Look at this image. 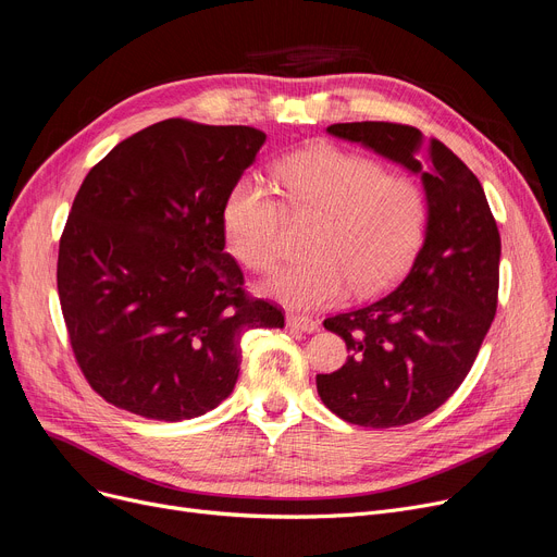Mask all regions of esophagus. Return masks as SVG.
Here are the masks:
<instances>
[{"mask_svg":"<svg viewBox=\"0 0 557 557\" xmlns=\"http://www.w3.org/2000/svg\"><path fill=\"white\" fill-rule=\"evenodd\" d=\"M286 325L292 330H298V332H317L319 330V319H311V317H300V313H288L286 317Z\"/></svg>","mask_w":557,"mask_h":557,"instance_id":"1","label":"esophagus"}]
</instances>
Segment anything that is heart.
<instances>
[{
	"label": "heart",
	"instance_id": "heart-1",
	"mask_svg": "<svg viewBox=\"0 0 557 557\" xmlns=\"http://www.w3.org/2000/svg\"><path fill=\"white\" fill-rule=\"evenodd\" d=\"M282 195L296 219H321L311 234L313 257L288 263L269 294L288 307L334 305L346 294L371 296L389 286L417 255L428 196L409 173L384 171L367 154L313 145L277 165ZM280 190L257 173L227 196L223 223L232 252L252 271L269 273L288 248V210Z\"/></svg>",
	"mask_w": 557,
	"mask_h": 557
}]
</instances>
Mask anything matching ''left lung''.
<instances>
[{"label":"left lung","instance_id":"obj_1","mask_svg":"<svg viewBox=\"0 0 557 557\" xmlns=\"http://www.w3.org/2000/svg\"><path fill=\"white\" fill-rule=\"evenodd\" d=\"M332 136L361 143L421 175L423 246L398 288L323 321L346 342V364L317 375L330 412L355 425L396 428L444 405L471 371L498 302L500 234L478 177L437 138L398 123H338Z\"/></svg>","mask_w":557,"mask_h":557}]
</instances>
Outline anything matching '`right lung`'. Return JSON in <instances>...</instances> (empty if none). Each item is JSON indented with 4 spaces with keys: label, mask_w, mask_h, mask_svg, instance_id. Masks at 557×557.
Instances as JSON below:
<instances>
[{
    "label": "right lung",
    "mask_w": 557,
    "mask_h": 557,
    "mask_svg": "<svg viewBox=\"0 0 557 557\" xmlns=\"http://www.w3.org/2000/svg\"><path fill=\"white\" fill-rule=\"evenodd\" d=\"M265 134L168 117L90 168L59 244L67 336L107 403L154 421L200 417L234 389L240 336L284 327L225 252L223 211Z\"/></svg>",
    "instance_id": "right-lung-1"
}]
</instances>
